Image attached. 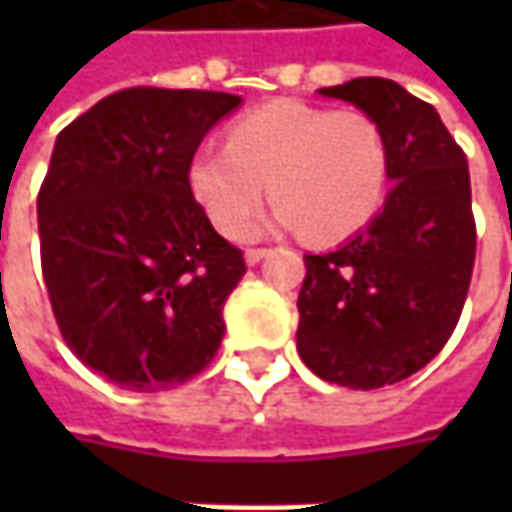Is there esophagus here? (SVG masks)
<instances>
[{"label": "esophagus", "mask_w": 512, "mask_h": 512, "mask_svg": "<svg viewBox=\"0 0 512 512\" xmlns=\"http://www.w3.org/2000/svg\"><path fill=\"white\" fill-rule=\"evenodd\" d=\"M265 256H270V247H250V250L245 253L247 265H259Z\"/></svg>", "instance_id": "34e87169"}]
</instances>
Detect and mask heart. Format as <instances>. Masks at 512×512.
Listing matches in <instances>:
<instances>
[{
    "label": "heart",
    "mask_w": 512,
    "mask_h": 512,
    "mask_svg": "<svg viewBox=\"0 0 512 512\" xmlns=\"http://www.w3.org/2000/svg\"><path fill=\"white\" fill-rule=\"evenodd\" d=\"M390 179V145L364 110L270 102L227 130V145H202L187 185L219 233L245 236L265 202L276 222L310 242H344L379 213Z\"/></svg>",
    "instance_id": "heart-1"
}]
</instances>
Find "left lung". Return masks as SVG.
<instances>
[{
    "label": "left lung",
    "mask_w": 512,
    "mask_h": 512,
    "mask_svg": "<svg viewBox=\"0 0 512 512\" xmlns=\"http://www.w3.org/2000/svg\"><path fill=\"white\" fill-rule=\"evenodd\" d=\"M319 93L382 125L393 187L347 245L305 256L296 347L319 379L376 390L422 370L459 325L476 262L470 170L436 108L402 85L362 76Z\"/></svg>",
    "instance_id": "8db88e82"
}]
</instances>
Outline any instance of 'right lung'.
Here are the masks:
<instances>
[{"instance_id":"1","label":"right lung","mask_w":512,"mask_h":512,"mask_svg":"<svg viewBox=\"0 0 512 512\" xmlns=\"http://www.w3.org/2000/svg\"><path fill=\"white\" fill-rule=\"evenodd\" d=\"M239 102L116 90L56 136L36 199L42 276L65 344L119 387L187 382L222 344L245 256L193 199L187 165Z\"/></svg>"}]
</instances>
